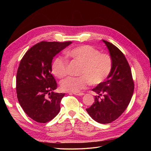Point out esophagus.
I'll return each instance as SVG.
<instances>
[{
    "mask_svg": "<svg viewBox=\"0 0 151 151\" xmlns=\"http://www.w3.org/2000/svg\"><path fill=\"white\" fill-rule=\"evenodd\" d=\"M68 94H74V95H76V96H83L84 94L83 93H69Z\"/></svg>",
    "mask_w": 151,
    "mask_h": 151,
    "instance_id": "1",
    "label": "esophagus"
}]
</instances>
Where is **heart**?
Segmentation results:
<instances>
[{"mask_svg":"<svg viewBox=\"0 0 151 151\" xmlns=\"http://www.w3.org/2000/svg\"><path fill=\"white\" fill-rule=\"evenodd\" d=\"M67 55L81 64L79 77H69L60 83L63 91L78 93L88 84H101L110 75L113 68L111 57L90 45H82L71 49ZM53 74L63 78L68 74V62L64 58L58 57L53 63Z\"/></svg>","mask_w":151,"mask_h":151,"instance_id":"obj_1","label":"heart"}]
</instances>
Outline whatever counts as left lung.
I'll return each instance as SVG.
<instances>
[{
	"label": "left lung",
	"instance_id": "1",
	"mask_svg": "<svg viewBox=\"0 0 151 151\" xmlns=\"http://www.w3.org/2000/svg\"><path fill=\"white\" fill-rule=\"evenodd\" d=\"M103 42L112 58V70L106 81L92 89L97 96L86 111L94 120L105 124L115 121L125 111L134 93V83L123 53L112 43Z\"/></svg>",
	"mask_w": 151,
	"mask_h": 151
}]
</instances>
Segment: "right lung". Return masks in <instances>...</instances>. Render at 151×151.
I'll return each instance as SVG.
<instances>
[{"label": "right lung", "instance_id": "right-lung-1", "mask_svg": "<svg viewBox=\"0 0 151 151\" xmlns=\"http://www.w3.org/2000/svg\"><path fill=\"white\" fill-rule=\"evenodd\" d=\"M72 42H41L24 54L16 75L17 97L21 106L31 119L47 123L60 110L64 93H55L57 88L52 74L53 57Z\"/></svg>", "mask_w": 151, "mask_h": 151}]
</instances>
